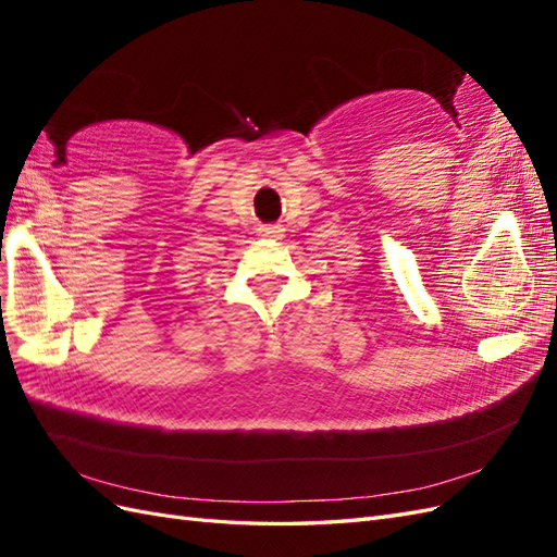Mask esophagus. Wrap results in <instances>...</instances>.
I'll return each instance as SVG.
<instances>
[{
    "mask_svg": "<svg viewBox=\"0 0 557 557\" xmlns=\"http://www.w3.org/2000/svg\"><path fill=\"white\" fill-rule=\"evenodd\" d=\"M262 237H272V239H281L283 237V227L281 225H264L260 227Z\"/></svg>",
    "mask_w": 557,
    "mask_h": 557,
    "instance_id": "34e87169",
    "label": "esophagus"
}]
</instances>
